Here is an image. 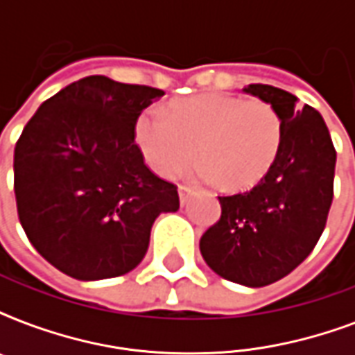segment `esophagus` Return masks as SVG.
<instances>
[{"mask_svg": "<svg viewBox=\"0 0 355 355\" xmlns=\"http://www.w3.org/2000/svg\"><path fill=\"white\" fill-rule=\"evenodd\" d=\"M193 193V189L188 188V186H178V197H180V202L186 205V200L189 199V195Z\"/></svg>", "mask_w": 355, "mask_h": 355, "instance_id": "obj_1", "label": "esophagus"}]
</instances>
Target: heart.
<instances>
[{"instance_id":"heart-1","label":"heart","mask_w":355,"mask_h":355,"mask_svg":"<svg viewBox=\"0 0 355 355\" xmlns=\"http://www.w3.org/2000/svg\"><path fill=\"white\" fill-rule=\"evenodd\" d=\"M134 139L156 175L177 177L197 156V177L237 191L259 182L275 164L284 123L269 103L206 92L175 101L167 112L145 108Z\"/></svg>"}]
</instances>
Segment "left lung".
Segmentation results:
<instances>
[{"label": "left lung", "instance_id": "left-lung-1", "mask_svg": "<svg viewBox=\"0 0 355 355\" xmlns=\"http://www.w3.org/2000/svg\"><path fill=\"white\" fill-rule=\"evenodd\" d=\"M278 110L284 139L275 164L254 188L219 197L221 219L200 237L214 272L247 287L275 284L297 269L326 227L334 199L336 147L309 105L269 85L243 88Z\"/></svg>", "mask_w": 355, "mask_h": 355}]
</instances>
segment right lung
Wrapping results in <instances>:
<instances>
[{"label":"right lung","mask_w":355,"mask_h":355,"mask_svg":"<svg viewBox=\"0 0 355 355\" xmlns=\"http://www.w3.org/2000/svg\"><path fill=\"white\" fill-rule=\"evenodd\" d=\"M164 92L90 75L49 97L14 149L18 217L33 247L77 280L144 259L153 223L177 211V186L145 166L136 119Z\"/></svg>","instance_id":"obj_1"}]
</instances>
